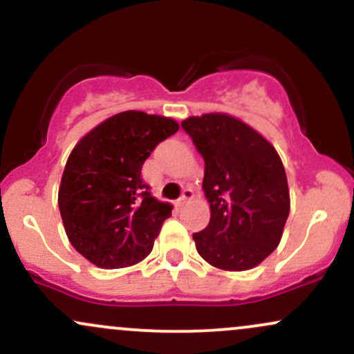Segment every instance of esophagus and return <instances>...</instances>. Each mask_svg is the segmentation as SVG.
<instances>
[{
  "instance_id": "obj_1",
  "label": "esophagus",
  "mask_w": 354,
  "mask_h": 354,
  "mask_svg": "<svg viewBox=\"0 0 354 354\" xmlns=\"http://www.w3.org/2000/svg\"><path fill=\"white\" fill-rule=\"evenodd\" d=\"M189 200H193V191L191 189H183V194H181V198H180V205H185V203H188Z\"/></svg>"
}]
</instances>
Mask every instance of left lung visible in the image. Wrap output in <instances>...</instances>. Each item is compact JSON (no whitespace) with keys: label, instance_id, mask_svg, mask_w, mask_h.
<instances>
[{"label":"left lung","instance_id":"8db88e82","mask_svg":"<svg viewBox=\"0 0 354 354\" xmlns=\"http://www.w3.org/2000/svg\"><path fill=\"white\" fill-rule=\"evenodd\" d=\"M205 160L203 189L209 225L193 239L211 266L246 271L281 241L290 214L286 171L274 146L226 113L189 116L181 123Z\"/></svg>","mask_w":354,"mask_h":354}]
</instances>
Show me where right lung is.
<instances>
[{"label": "right lung", "mask_w": 354, "mask_h": 354, "mask_svg": "<svg viewBox=\"0 0 354 354\" xmlns=\"http://www.w3.org/2000/svg\"><path fill=\"white\" fill-rule=\"evenodd\" d=\"M178 129L173 118L129 109L95 126L73 148L58 206L68 239L89 263L118 270L151 253L173 206L149 193L141 168Z\"/></svg>", "instance_id": "obj_1"}]
</instances>
